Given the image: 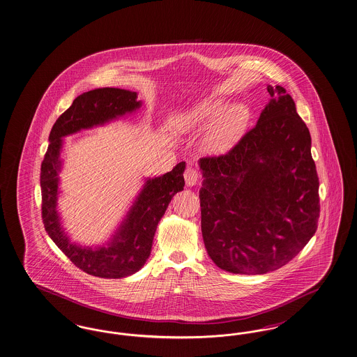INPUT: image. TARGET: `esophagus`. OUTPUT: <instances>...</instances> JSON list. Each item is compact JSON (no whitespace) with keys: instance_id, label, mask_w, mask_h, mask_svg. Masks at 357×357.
Wrapping results in <instances>:
<instances>
[{"instance_id":"obj_1","label":"esophagus","mask_w":357,"mask_h":357,"mask_svg":"<svg viewBox=\"0 0 357 357\" xmlns=\"http://www.w3.org/2000/svg\"><path fill=\"white\" fill-rule=\"evenodd\" d=\"M200 174L194 167H187L185 172V185H195L199 182Z\"/></svg>"}]
</instances>
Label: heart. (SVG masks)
<instances>
[{
    "instance_id": "heart-1",
    "label": "heart",
    "mask_w": 357,
    "mask_h": 357,
    "mask_svg": "<svg viewBox=\"0 0 357 357\" xmlns=\"http://www.w3.org/2000/svg\"><path fill=\"white\" fill-rule=\"evenodd\" d=\"M250 113L242 105H234L226 109L222 100H204L175 115L172 123L178 131L187 132L207 128L215 121L206 135L204 147L211 153H225L242 137Z\"/></svg>"
}]
</instances>
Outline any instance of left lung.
Returning <instances> with one entry per match:
<instances>
[{"label": "left lung", "mask_w": 357, "mask_h": 357, "mask_svg": "<svg viewBox=\"0 0 357 357\" xmlns=\"http://www.w3.org/2000/svg\"><path fill=\"white\" fill-rule=\"evenodd\" d=\"M227 154L202 158V235L215 264L260 275L283 267L317 229L319 178L311 135L284 87Z\"/></svg>", "instance_id": "obj_1"}]
</instances>
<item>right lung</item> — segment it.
Returning a JSON list of instances; mask_svg holds the SVG:
<instances>
[{"label":"right lung","instance_id":"add662e5","mask_svg":"<svg viewBox=\"0 0 357 357\" xmlns=\"http://www.w3.org/2000/svg\"><path fill=\"white\" fill-rule=\"evenodd\" d=\"M141 107L137 93L115 87L90 90L73 100L59 115L49 135V147L41 165L43 222L47 235L75 267L89 275L119 279L139 271L150 257L160 218L172 197L183 190L185 162L165 175L149 178L114 238L107 245L87 248L73 244L61 227L57 213L58 172L62 138L82 128L103 125Z\"/></svg>","mask_w":357,"mask_h":357}]
</instances>
